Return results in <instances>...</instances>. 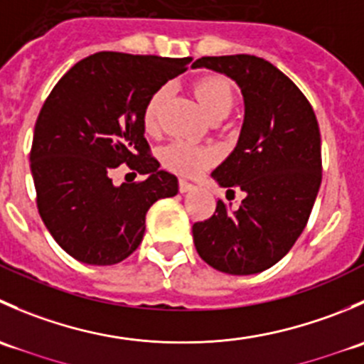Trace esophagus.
Here are the masks:
<instances>
[{"mask_svg": "<svg viewBox=\"0 0 364 364\" xmlns=\"http://www.w3.org/2000/svg\"><path fill=\"white\" fill-rule=\"evenodd\" d=\"M192 190H196V185H192V183L186 181V179H181V181H179V192L186 193L192 192Z\"/></svg>", "mask_w": 364, "mask_h": 364, "instance_id": "34e87169", "label": "esophagus"}]
</instances>
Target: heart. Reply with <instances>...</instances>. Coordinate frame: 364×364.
Segmentation results:
<instances>
[{"mask_svg":"<svg viewBox=\"0 0 364 364\" xmlns=\"http://www.w3.org/2000/svg\"><path fill=\"white\" fill-rule=\"evenodd\" d=\"M193 93L200 107L209 117L216 114H229L234 105V90L227 79L220 75H208L193 82ZM167 95V87H160L149 97L142 114V123L148 132L156 128V117ZM161 160L171 171L183 176H196L208 168L216 160V153L209 148H199L190 142H172L164 149Z\"/></svg>","mask_w":364,"mask_h":364,"instance_id":"1","label":"heart"}]
</instances>
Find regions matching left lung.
<instances>
[{
	"label": "left lung",
	"mask_w": 364,
	"mask_h": 364,
	"mask_svg": "<svg viewBox=\"0 0 364 364\" xmlns=\"http://www.w3.org/2000/svg\"><path fill=\"white\" fill-rule=\"evenodd\" d=\"M192 67L232 79L245 104L236 148L211 172L220 186H236L245 199L237 209L218 200L211 218L193 223L197 253L222 273H260L287 255L317 199V117L299 87L262 58L205 56Z\"/></svg>",
	"instance_id": "left-lung-1"
}]
</instances>
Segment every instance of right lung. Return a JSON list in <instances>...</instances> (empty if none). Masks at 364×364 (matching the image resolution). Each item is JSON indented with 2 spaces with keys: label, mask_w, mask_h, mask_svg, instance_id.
I'll list each match as a JSON object with an SVG mask.
<instances>
[{
  "label": "right lung",
  "mask_w": 364,
  "mask_h": 364,
  "mask_svg": "<svg viewBox=\"0 0 364 364\" xmlns=\"http://www.w3.org/2000/svg\"><path fill=\"white\" fill-rule=\"evenodd\" d=\"M190 61L97 53L73 65L43 104L29 155L36 204L50 236L79 262L127 259L144 237L148 209L178 196V178L148 155L142 114ZM121 163L145 181L114 186L110 172Z\"/></svg>",
  "instance_id": "add662e5"
}]
</instances>
